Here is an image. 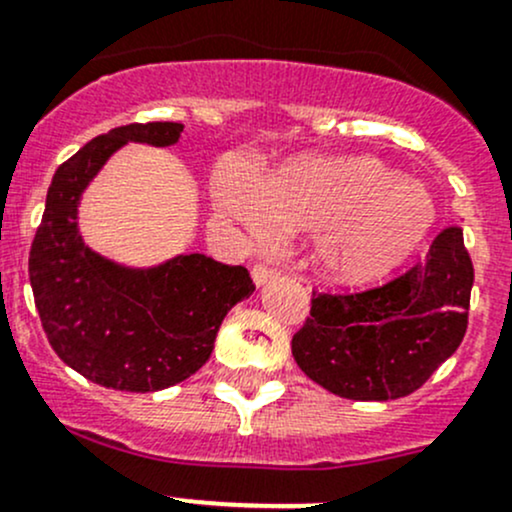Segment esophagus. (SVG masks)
<instances>
[{"instance_id": "1", "label": "esophagus", "mask_w": 512, "mask_h": 512, "mask_svg": "<svg viewBox=\"0 0 512 512\" xmlns=\"http://www.w3.org/2000/svg\"><path fill=\"white\" fill-rule=\"evenodd\" d=\"M276 276H278L276 268H268V266H263V263H256V266L251 268V278H254L256 285L268 283V280L276 278Z\"/></svg>"}]
</instances>
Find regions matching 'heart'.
<instances>
[{"label": "heart", "mask_w": 512, "mask_h": 512, "mask_svg": "<svg viewBox=\"0 0 512 512\" xmlns=\"http://www.w3.org/2000/svg\"><path fill=\"white\" fill-rule=\"evenodd\" d=\"M214 197L261 244L317 229V266L346 285L393 271L434 219L430 192L371 156L300 158L266 180L234 161L219 173Z\"/></svg>", "instance_id": "b5f03b06"}]
</instances>
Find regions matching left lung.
Returning <instances> with one entry per match:
<instances>
[{
    "label": "left lung",
    "instance_id": "8db88e82",
    "mask_svg": "<svg viewBox=\"0 0 512 512\" xmlns=\"http://www.w3.org/2000/svg\"><path fill=\"white\" fill-rule=\"evenodd\" d=\"M474 266L461 227H447L408 273L364 293H312L293 337L307 378L349 400L415 393L459 349L469 322Z\"/></svg>",
    "mask_w": 512,
    "mask_h": 512
}]
</instances>
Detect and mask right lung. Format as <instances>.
<instances>
[{"instance_id": "right-lung-1", "label": "right lung", "mask_w": 512, "mask_h": 512, "mask_svg": "<svg viewBox=\"0 0 512 512\" xmlns=\"http://www.w3.org/2000/svg\"><path fill=\"white\" fill-rule=\"evenodd\" d=\"M183 124L117 126L85 144L53 175L29 256V278L53 351L87 381L153 393L210 359L219 324L254 293L244 266L178 254L151 268L109 261L82 241L78 207L112 153L134 141L178 144Z\"/></svg>"}]
</instances>
